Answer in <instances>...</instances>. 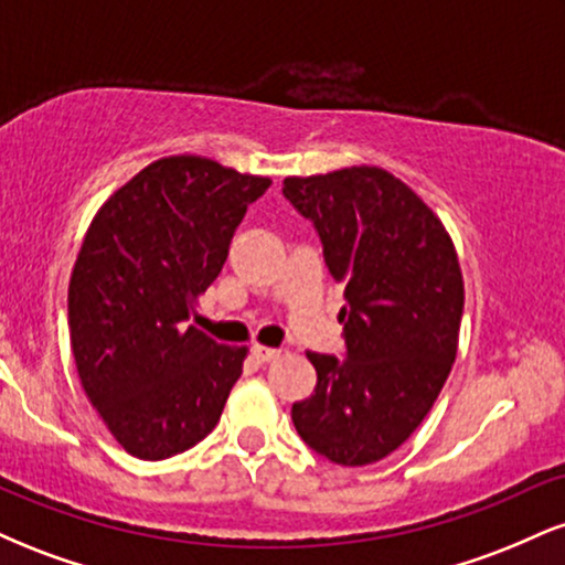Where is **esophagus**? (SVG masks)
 Returning a JSON list of instances; mask_svg holds the SVG:
<instances>
[{"instance_id": "1", "label": "esophagus", "mask_w": 565, "mask_h": 565, "mask_svg": "<svg viewBox=\"0 0 565 565\" xmlns=\"http://www.w3.org/2000/svg\"><path fill=\"white\" fill-rule=\"evenodd\" d=\"M278 353H281V350H278V348H268V345H252V355H255V359L260 361V364H268V361H274Z\"/></svg>"}]
</instances>
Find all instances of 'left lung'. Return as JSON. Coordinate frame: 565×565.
<instances>
[{"label":"left lung","mask_w":565,"mask_h":565,"mask_svg":"<svg viewBox=\"0 0 565 565\" xmlns=\"http://www.w3.org/2000/svg\"><path fill=\"white\" fill-rule=\"evenodd\" d=\"M281 191L313 223L345 291V359L308 350L319 380L291 423L321 457L372 465L417 430L457 359V252L430 206L380 167L287 178Z\"/></svg>","instance_id":"1"}]
</instances>
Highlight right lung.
<instances>
[{
	"label": "right lung",
	"instance_id": "obj_1",
	"mask_svg": "<svg viewBox=\"0 0 565 565\" xmlns=\"http://www.w3.org/2000/svg\"><path fill=\"white\" fill-rule=\"evenodd\" d=\"M268 185L212 159H159L89 225L68 287L71 350L89 404L132 457H174L215 430L246 348L185 321Z\"/></svg>",
	"mask_w": 565,
	"mask_h": 565
}]
</instances>
